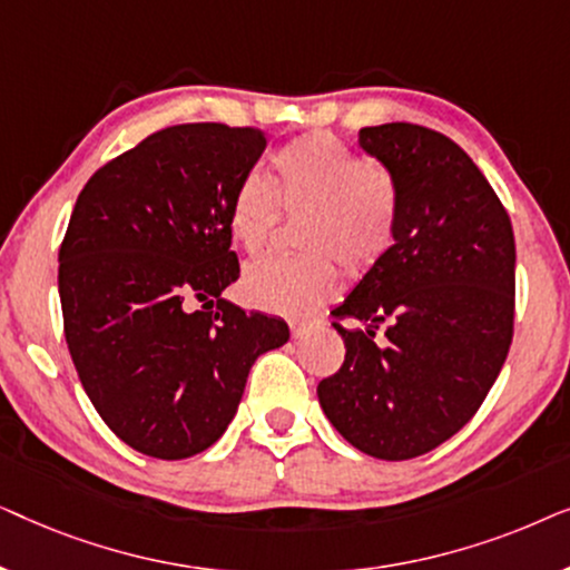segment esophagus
Listing matches in <instances>:
<instances>
[{
  "label": "esophagus",
  "instance_id": "obj_1",
  "mask_svg": "<svg viewBox=\"0 0 570 570\" xmlns=\"http://www.w3.org/2000/svg\"><path fill=\"white\" fill-rule=\"evenodd\" d=\"M311 332H314V324H301V322H293V324H291V334H293V340H303V337H308Z\"/></svg>",
  "mask_w": 570,
  "mask_h": 570
}]
</instances>
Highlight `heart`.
Listing matches in <instances>:
<instances>
[{
    "label": "heart",
    "instance_id": "1",
    "mask_svg": "<svg viewBox=\"0 0 570 570\" xmlns=\"http://www.w3.org/2000/svg\"><path fill=\"white\" fill-rule=\"evenodd\" d=\"M277 186L248 174L230 199V233L246 252H262L283 220L306 215L301 256H267L244 275V295L256 308L279 316H306L330 298L340 269L361 275L389 252L394 240L396 191L392 176L376 163H363L330 135H308L285 145L275 158Z\"/></svg>",
    "mask_w": 570,
    "mask_h": 570
}]
</instances>
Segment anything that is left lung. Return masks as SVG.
<instances>
[{
  "instance_id": "1",
  "label": "left lung",
  "mask_w": 570,
  "mask_h": 570,
  "mask_svg": "<svg viewBox=\"0 0 570 570\" xmlns=\"http://www.w3.org/2000/svg\"><path fill=\"white\" fill-rule=\"evenodd\" d=\"M392 176L394 244L365 272L334 324L345 363L318 384V404L363 454L402 462L470 423L501 373L513 334L517 244L493 186L470 155L417 124L357 131ZM386 321L387 342L372 340Z\"/></svg>"
}]
</instances>
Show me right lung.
<instances>
[{
	"label": "right lung",
	"mask_w": 570,
	"mask_h": 570,
	"mask_svg": "<svg viewBox=\"0 0 570 570\" xmlns=\"http://www.w3.org/2000/svg\"><path fill=\"white\" fill-rule=\"evenodd\" d=\"M267 139L181 124L85 184L59 248L69 355L92 407L155 459H189L225 433L256 357L283 347L279 316L223 298L240 275L230 199Z\"/></svg>",
	"instance_id": "add662e5"
}]
</instances>
